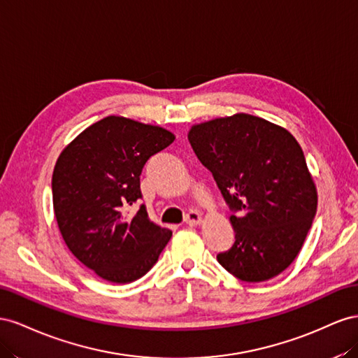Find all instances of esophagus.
I'll use <instances>...</instances> for the list:
<instances>
[{"instance_id": "esophagus-1", "label": "esophagus", "mask_w": 358, "mask_h": 358, "mask_svg": "<svg viewBox=\"0 0 358 358\" xmlns=\"http://www.w3.org/2000/svg\"><path fill=\"white\" fill-rule=\"evenodd\" d=\"M185 223L189 224V227H196V224L201 223V214L198 211L187 213V216L185 219Z\"/></svg>"}]
</instances>
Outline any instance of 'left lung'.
<instances>
[{
	"instance_id": "8db88e82",
	"label": "left lung",
	"mask_w": 358,
	"mask_h": 358,
	"mask_svg": "<svg viewBox=\"0 0 358 358\" xmlns=\"http://www.w3.org/2000/svg\"><path fill=\"white\" fill-rule=\"evenodd\" d=\"M189 142L228 203L236 243L217 255L243 282H264L288 268L316 214L318 195L299 142L249 114L193 126Z\"/></svg>"
}]
</instances>
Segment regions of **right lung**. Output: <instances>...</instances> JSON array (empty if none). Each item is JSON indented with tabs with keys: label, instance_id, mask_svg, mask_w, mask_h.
<instances>
[{
	"label": "right lung",
	"instance_id": "right-lung-1",
	"mask_svg": "<svg viewBox=\"0 0 358 358\" xmlns=\"http://www.w3.org/2000/svg\"><path fill=\"white\" fill-rule=\"evenodd\" d=\"M171 131L110 115L85 129L61 152L52 176V201L67 248L85 267L112 283L147 274L172 232L152 223L141 198V172L169 147Z\"/></svg>",
	"mask_w": 358,
	"mask_h": 358
}]
</instances>
